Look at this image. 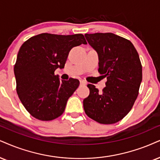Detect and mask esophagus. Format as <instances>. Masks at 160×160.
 <instances>
[{
	"label": "esophagus",
	"instance_id": "obj_1",
	"mask_svg": "<svg viewBox=\"0 0 160 160\" xmlns=\"http://www.w3.org/2000/svg\"><path fill=\"white\" fill-rule=\"evenodd\" d=\"M80 84H82V85H86V84L88 83H87V82H85L84 80H81L80 81Z\"/></svg>",
	"mask_w": 160,
	"mask_h": 160
}]
</instances>
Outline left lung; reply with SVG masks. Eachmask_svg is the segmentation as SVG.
<instances>
[{"label": "left lung", "mask_w": 160, "mask_h": 160, "mask_svg": "<svg viewBox=\"0 0 160 160\" xmlns=\"http://www.w3.org/2000/svg\"><path fill=\"white\" fill-rule=\"evenodd\" d=\"M84 36L98 55V71L108 79L102 92L88 84L90 95L83 101L84 112L100 124L116 123L129 113L139 94L142 79L139 54L131 41L113 33Z\"/></svg>", "instance_id": "8db88e82"}]
</instances>
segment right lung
Returning a JSON list of instances; mask_svg holds the SVG:
<instances>
[{
  "label": "right lung",
  "mask_w": 160,
  "mask_h": 160,
  "mask_svg": "<svg viewBox=\"0 0 160 160\" xmlns=\"http://www.w3.org/2000/svg\"><path fill=\"white\" fill-rule=\"evenodd\" d=\"M82 44H87L82 34L41 33L21 47L14 67L16 91L26 110L35 119L50 121L64 113L79 81L72 78L60 81L54 72L64 68L71 49Z\"/></svg>",
  "instance_id": "right-lung-1"
}]
</instances>
